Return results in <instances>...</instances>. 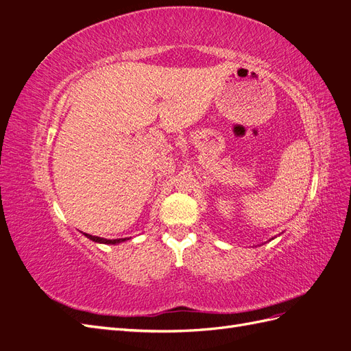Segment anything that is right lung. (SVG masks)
I'll use <instances>...</instances> for the list:
<instances>
[{
    "label": "right lung",
    "instance_id": "add662e5",
    "mask_svg": "<svg viewBox=\"0 0 351 351\" xmlns=\"http://www.w3.org/2000/svg\"><path fill=\"white\" fill-rule=\"evenodd\" d=\"M88 239H90L92 241H97V243H104V244H117V243H121L125 239H115V240H108V239H102V237H97V236H90V234H84Z\"/></svg>",
    "mask_w": 351,
    "mask_h": 351
}]
</instances>
